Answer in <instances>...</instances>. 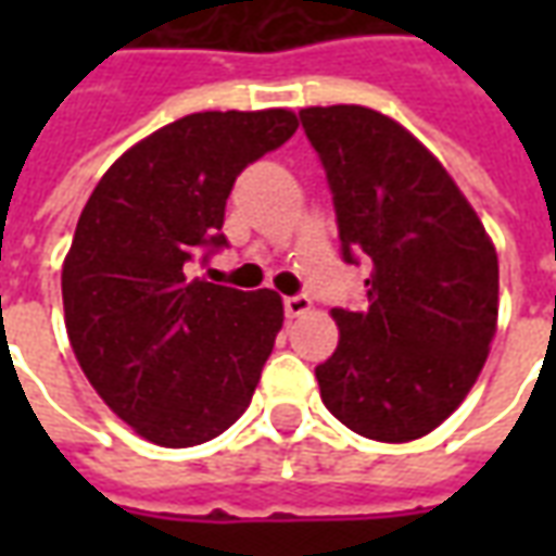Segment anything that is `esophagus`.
I'll use <instances>...</instances> for the list:
<instances>
[{
    "label": "esophagus",
    "instance_id": "obj_1",
    "mask_svg": "<svg viewBox=\"0 0 556 556\" xmlns=\"http://www.w3.org/2000/svg\"><path fill=\"white\" fill-rule=\"evenodd\" d=\"M282 306H286V315H289V318H298V315L309 313V309H313V301H309L306 294H291V298H286V301H282Z\"/></svg>",
    "mask_w": 556,
    "mask_h": 556
}]
</instances>
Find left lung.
<instances>
[{
	"label": "left lung",
	"instance_id": "obj_1",
	"mask_svg": "<svg viewBox=\"0 0 556 556\" xmlns=\"http://www.w3.org/2000/svg\"><path fill=\"white\" fill-rule=\"evenodd\" d=\"M301 125L333 193L349 265L369 258L363 309H333L339 345L315 366L327 410L405 443L450 417L497 330V253L429 148L366 106H309Z\"/></svg>",
	"mask_w": 556,
	"mask_h": 556
}]
</instances>
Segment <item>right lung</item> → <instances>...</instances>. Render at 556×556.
Here are the masks:
<instances>
[{
	"label": "right lung",
	"mask_w": 556,
	"mask_h": 556,
	"mask_svg": "<svg viewBox=\"0 0 556 556\" xmlns=\"http://www.w3.org/2000/svg\"><path fill=\"white\" fill-rule=\"evenodd\" d=\"M294 130L289 110L184 115L115 160L79 214L62 267L71 349L146 441L205 443L253 399L282 301L190 277V265L229 247L235 178Z\"/></svg>",
	"instance_id": "right-lung-1"
}]
</instances>
